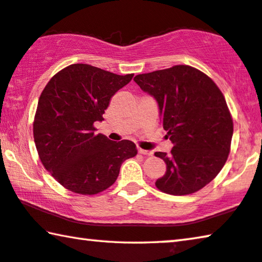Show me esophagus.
Returning a JSON list of instances; mask_svg holds the SVG:
<instances>
[{
    "instance_id": "esophagus-1",
    "label": "esophagus",
    "mask_w": 262,
    "mask_h": 262,
    "mask_svg": "<svg viewBox=\"0 0 262 262\" xmlns=\"http://www.w3.org/2000/svg\"><path fill=\"white\" fill-rule=\"evenodd\" d=\"M139 154H142V155H146V156H151L152 155V151H149V150H144V149H141L139 148Z\"/></svg>"
}]
</instances>
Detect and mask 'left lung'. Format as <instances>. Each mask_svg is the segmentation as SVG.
I'll return each instance as SVG.
<instances>
[{"mask_svg": "<svg viewBox=\"0 0 262 262\" xmlns=\"http://www.w3.org/2000/svg\"><path fill=\"white\" fill-rule=\"evenodd\" d=\"M134 81L156 99L173 144L170 154L155 152L167 164L156 188L173 196L203 189L223 169L231 150L233 120L222 91L189 65L138 74Z\"/></svg>", "mask_w": 262, "mask_h": 262, "instance_id": "1", "label": "left lung"}]
</instances>
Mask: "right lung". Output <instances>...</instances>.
Masks as SVG:
<instances>
[{
    "label": "right lung",
    "instance_id": "1",
    "mask_svg": "<svg viewBox=\"0 0 262 262\" xmlns=\"http://www.w3.org/2000/svg\"><path fill=\"white\" fill-rule=\"evenodd\" d=\"M133 76L72 64L44 87L34 120L35 144L44 168L65 189L102 192L114 184L122 162L138 154L132 141L114 142L94 127L103 120L111 98Z\"/></svg>",
    "mask_w": 262,
    "mask_h": 262
}]
</instances>
